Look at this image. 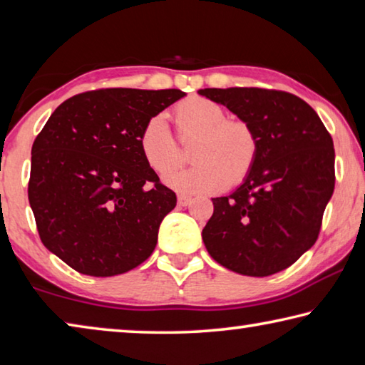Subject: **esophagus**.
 Listing matches in <instances>:
<instances>
[{
    "mask_svg": "<svg viewBox=\"0 0 365 365\" xmlns=\"http://www.w3.org/2000/svg\"><path fill=\"white\" fill-rule=\"evenodd\" d=\"M190 202H192V199H190L189 195H186V194H179L178 195V205L179 207H187Z\"/></svg>",
    "mask_w": 365,
    "mask_h": 365,
    "instance_id": "obj_1",
    "label": "esophagus"
}]
</instances>
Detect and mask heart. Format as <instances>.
<instances>
[{
  "label": "heart",
  "mask_w": 365,
  "mask_h": 365,
  "mask_svg": "<svg viewBox=\"0 0 365 365\" xmlns=\"http://www.w3.org/2000/svg\"><path fill=\"white\" fill-rule=\"evenodd\" d=\"M178 130L197 136L190 149L194 165L168 173L181 162L175 138L162 113L145 121L139 134V149L153 171L168 173L165 182L189 194H212L244 181L258 153V138L244 120L226 118L218 102L194 96L175 108Z\"/></svg>",
  "instance_id": "b5f03b06"
}]
</instances>
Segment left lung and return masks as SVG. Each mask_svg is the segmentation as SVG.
I'll return each instance as SVG.
<instances>
[{
  "instance_id": "1",
  "label": "left lung",
  "mask_w": 365,
  "mask_h": 365,
  "mask_svg": "<svg viewBox=\"0 0 365 365\" xmlns=\"http://www.w3.org/2000/svg\"><path fill=\"white\" fill-rule=\"evenodd\" d=\"M199 94L247 121L258 138L240 186L212 199L203 244L221 266L244 276L284 271L317 240L335 187L334 140L314 108L290 93L205 88Z\"/></svg>"
}]
</instances>
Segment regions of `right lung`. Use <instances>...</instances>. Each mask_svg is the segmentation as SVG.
I'll list each match as a JSON object with an SVG mask.
<instances>
[{
  "label": "right lung",
  "mask_w": 365,
  "mask_h": 365,
  "mask_svg": "<svg viewBox=\"0 0 365 365\" xmlns=\"http://www.w3.org/2000/svg\"><path fill=\"white\" fill-rule=\"evenodd\" d=\"M184 96L181 89L81 93L62 102L36 136L29 202L44 247L75 271L110 277L152 255L176 194L145 163L139 134Z\"/></svg>",
  "instance_id": "right-lung-1"
}]
</instances>
